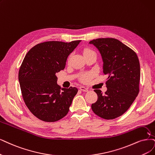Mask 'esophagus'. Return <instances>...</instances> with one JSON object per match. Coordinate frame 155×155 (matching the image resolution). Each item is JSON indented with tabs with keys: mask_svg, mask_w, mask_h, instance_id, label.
<instances>
[{
	"mask_svg": "<svg viewBox=\"0 0 155 155\" xmlns=\"http://www.w3.org/2000/svg\"><path fill=\"white\" fill-rule=\"evenodd\" d=\"M80 89H81V90L82 91H84V92H87V91H88V89L86 88V87H84V86L80 87Z\"/></svg>",
	"mask_w": 155,
	"mask_h": 155,
	"instance_id": "obj_1",
	"label": "esophagus"
}]
</instances>
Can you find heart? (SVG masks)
<instances>
[{
	"mask_svg": "<svg viewBox=\"0 0 155 155\" xmlns=\"http://www.w3.org/2000/svg\"><path fill=\"white\" fill-rule=\"evenodd\" d=\"M92 53H95V52L93 50H91L89 48H85L83 50L84 55L89 54H92ZM69 59H70V57H69ZM92 77H93L92 73H87L85 74H84L83 75H82V77H81V81L83 83H88L91 81V79L92 78Z\"/></svg>",
	"mask_w": 155,
	"mask_h": 155,
	"instance_id": "1",
	"label": "heart"
}]
</instances>
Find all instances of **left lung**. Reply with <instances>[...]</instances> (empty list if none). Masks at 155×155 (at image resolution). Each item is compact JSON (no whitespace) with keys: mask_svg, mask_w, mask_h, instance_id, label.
Returning a JSON list of instances; mask_svg holds the SVG:
<instances>
[{"mask_svg":"<svg viewBox=\"0 0 155 155\" xmlns=\"http://www.w3.org/2000/svg\"><path fill=\"white\" fill-rule=\"evenodd\" d=\"M98 48L104 61L107 90L102 94L94 89L98 100L91 105L97 116L114 119L127 112L139 92L140 63L135 51L115 38H98L89 42Z\"/></svg>","mask_w":155,"mask_h":155,"instance_id":"8db88e82","label":"left lung"}]
</instances>
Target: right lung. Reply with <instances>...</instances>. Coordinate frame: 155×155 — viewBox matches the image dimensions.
<instances>
[{"instance_id": "obj_1", "label": "right lung", "mask_w": 155, "mask_h": 155, "mask_svg": "<svg viewBox=\"0 0 155 155\" xmlns=\"http://www.w3.org/2000/svg\"><path fill=\"white\" fill-rule=\"evenodd\" d=\"M81 41L39 43L23 60L18 72L23 99L28 110L41 121H57L70 110L78 89H61L57 84L56 74L64 70L68 55Z\"/></svg>"}]
</instances>
